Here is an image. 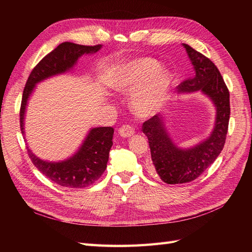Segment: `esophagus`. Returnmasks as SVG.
<instances>
[{
  "label": "esophagus",
  "instance_id": "1",
  "mask_svg": "<svg viewBox=\"0 0 252 252\" xmlns=\"http://www.w3.org/2000/svg\"><path fill=\"white\" fill-rule=\"evenodd\" d=\"M119 134L123 138H129L134 134V128L130 125H123L119 129Z\"/></svg>",
  "mask_w": 252,
  "mask_h": 252
}]
</instances>
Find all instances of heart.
I'll list each match as a JSON object with an SVG mask.
<instances>
[{
    "label": "heart",
    "instance_id": "heart-1",
    "mask_svg": "<svg viewBox=\"0 0 252 252\" xmlns=\"http://www.w3.org/2000/svg\"><path fill=\"white\" fill-rule=\"evenodd\" d=\"M110 86L119 93H131V106L141 117L152 116L169 95L171 74L157 61L143 58L118 66L111 73Z\"/></svg>",
    "mask_w": 252,
    "mask_h": 252
}]
</instances>
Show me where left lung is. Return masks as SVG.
<instances>
[{
	"instance_id": "8db88e82",
	"label": "left lung",
	"mask_w": 252,
	"mask_h": 252,
	"mask_svg": "<svg viewBox=\"0 0 252 252\" xmlns=\"http://www.w3.org/2000/svg\"><path fill=\"white\" fill-rule=\"evenodd\" d=\"M191 61L194 73L178 86L180 93L201 90L217 108L215 128L207 139L196 146L181 149L174 145L158 114L144 122L142 130L148 138L152 164L167 184H184L200 175L216 161L223 150L230 116L229 90L218 67L202 53L183 44Z\"/></svg>"
}]
</instances>
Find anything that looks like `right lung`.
<instances>
[{"label": "right lung", "mask_w": 252, "mask_h": 252, "mask_svg": "<svg viewBox=\"0 0 252 252\" xmlns=\"http://www.w3.org/2000/svg\"><path fill=\"white\" fill-rule=\"evenodd\" d=\"M101 47L102 45L100 44L95 46H85L64 42L37 63L30 72L23 91L20 109V125L23 135L25 134L24 117L26 105L35 84L52 75L68 71L77 63L80 57L94 53ZM113 132L112 127L93 128L80 149L71 158L62 162L43 161L27 147L28 156L36 168L51 182L66 188H84L100 179L107 167Z\"/></svg>", "instance_id": "right-lung-1"}]
</instances>
